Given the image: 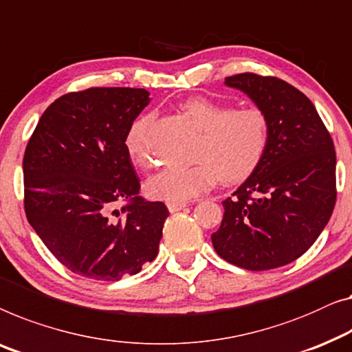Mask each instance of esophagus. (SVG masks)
<instances>
[{"instance_id":"obj_1","label":"esophagus","mask_w":352,"mask_h":352,"mask_svg":"<svg viewBox=\"0 0 352 352\" xmlns=\"http://www.w3.org/2000/svg\"><path fill=\"white\" fill-rule=\"evenodd\" d=\"M186 206H187L186 201H166V208L170 210V212L181 211V210H184Z\"/></svg>"}]
</instances>
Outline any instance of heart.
Listing matches in <instances>:
<instances>
[{
    "instance_id": "obj_1",
    "label": "heart",
    "mask_w": 352,
    "mask_h": 352,
    "mask_svg": "<svg viewBox=\"0 0 352 352\" xmlns=\"http://www.w3.org/2000/svg\"><path fill=\"white\" fill-rule=\"evenodd\" d=\"M182 109L200 130L190 166H170L152 176L146 184L151 198L166 201H187L210 190L221 179L238 184L261 165L270 142V120L261 108L232 109L228 104L192 96ZM154 117L140 116L125 135V149L136 166L152 164L149 130Z\"/></svg>"
}]
</instances>
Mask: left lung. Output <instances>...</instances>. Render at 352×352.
<instances>
[{
    "instance_id": "1",
    "label": "left lung",
    "mask_w": 352,
    "mask_h": 352,
    "mask_svg": "<svg viewBox=\"0 0 352 352\" xmlns=\"http://www.w3.org/2000/svg\"><path fill=\"white\" fill-rule=\"evenodd\" d=\"M226 84L268 116L270 142L256 171L222 201L212 246L223 261L251 272L283 267L313 246L333 212L332 136L308 96L286 80L241 73Z\"/></svg>"
}]
</instances>
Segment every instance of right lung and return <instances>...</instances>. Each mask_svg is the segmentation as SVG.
Instances as JSON below:
<instances>
[{
	"mask_svg": "<svg viewBox=\"0 0 352 352\" xmlns=\"http://www.w3.org/2000/svg\"><path fill=\"white\" fill-rule=\"evenodd\" d=\"M149 91L91 87L44 111L23 155L25 214L60 263L98 281L136 274L159 252L168 210L140 197L125 135Z\"/></svg>",
	"mask_w": 352,
	"mask_h": 352,
	"instance_id": "right-lung-1",
	"label": "right lung"
}]
</instances>
